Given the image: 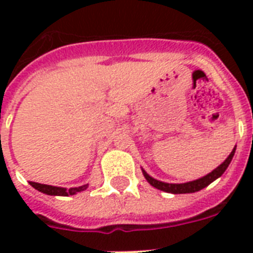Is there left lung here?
Here are the masks:
<instances>
[{
  "mask_svg": "<svg viewBox=\"0 0 253 253\" xmlns=\"http://www.w3.org/2000/svg\"><path fill=\"white\" fill-rule=\"evenodd\" d=\"M236 146L234 147V150L231 151V154L228 155L227 159L224 160L219 167H216L214 170H211L210 173H208L206 176L201 177V178H197L194 181H189V182H184V184H169V182H164V181H159L154 177H151L148 173L142 168L143 176L146 177V180L150 182L154 188L159 189V190H163V192L172 193V194H186V193H196L200 192L201 189L206 188L208 185H210L212 181H215L216 178H219L222 174L224 173V170L227 169V167L230 166L234 155H235Z\"/></svg>",
  "mask_w": 253,
  "mask_h": 253,
  "instance_id": "obj_1",
  "label": "left lung"
}]
</instances>
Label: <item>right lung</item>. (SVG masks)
<instances>
[{
    "instance_id": "right-lung-1",
    "label": "right lung",
    "mask_w": 253,
    "mask_h": 253,
    "mask_svg": "<svg viewBox=\"0 0 253 253\" xmlns=\"http://www.w3.org/2000/svg\"><path fill=\"white\" fill-rule=\"evenodd\" d=\"M30 185L35 188L39 192L44 193V194H48V196H63V197H68L73 196L79 192H84L86 190L87 184L83 185V186H79V188H60V186H52V185H45V184H38V182H33L30 181Z\"/></svg>"
}]
</instances>
